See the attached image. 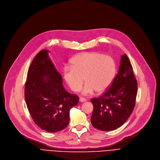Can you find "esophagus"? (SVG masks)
Wrapping results in <instances>:
<instances>
[{
  "label": "esophagus",
  "instance_id": "obj_1",
  "mask_svg": "<svg viewBox=\"0 0 160 160\" xmlns=\"http://www.w3.org/2000/svg\"><path fill=\"white\" fill-rule=\"evenodd\" d=\"M86 100H87V99L85 98H83V97H80V101L81 102H86Z\"/></svg>",
  "mask_w": 160,
  "mask_h": 160
}]
</instances>
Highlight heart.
<instances>
[{
    "label": "heart",
    "instance_id": "heart-1",
    "mask_svg": "<svg viewBox=\"0 0 160 160\" xmlns=\"http://www.w3.org/2000/svg\"><path fill=\"white\" fill-rule=\"evenodd\" d=\"M71 66L63 71L65 82L73 91L80 90L83 82H87L83 89V95L105 91L112 83L115 74V65L109 56L98 52H83L74 56Z\"/></svg>",
    "mask_w": 160,
    "mask_h": 160
}]
</instances>
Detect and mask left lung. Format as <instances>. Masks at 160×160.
Here are the masks:
<instances>
[{"mask_svg": "<svg viewBox=\"0 0 160 160\" xmlns=\"http://www.w3.org/2000/svg\"><path fill=\"white\" fill-rule=\"evenodd\" d=\"M137 92L138 82L133 67L124 54L110 87L102 96L91 100L93 104L92 125L102 131H112L121 127L133 112Z\"/></svg>", "mask_w": 160, "mask_h": 160, "instance_id": "obj_1", "label": "left lung"}]
</instances>
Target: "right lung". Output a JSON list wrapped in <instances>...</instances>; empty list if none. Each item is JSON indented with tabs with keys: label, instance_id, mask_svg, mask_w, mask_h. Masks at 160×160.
<instances>
[{
	"label": "right lung",
	"instance_id": "add662e5",
	"mask_svg": "<svg viewBox=\"0 0 160 160\" xmlns=\"http://www.w3.org/2000/svg\"><path fill=\"white\" fill-rule=\"evenodd\" d=\"M48 52L41 50L33 60L25 83L24 98L35 124L48 132H57L67 127L69 111L78 104L79 98L64 89L62 76Z\"/></svg>",
	"mask_w": 160,
	"mask_h": 160
}]
</instances>
